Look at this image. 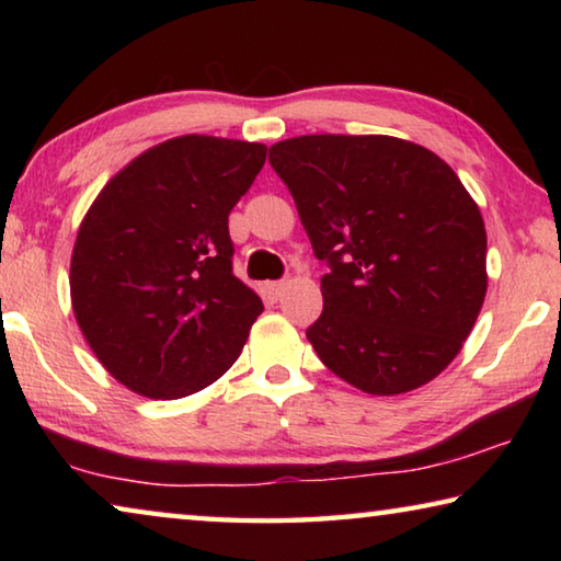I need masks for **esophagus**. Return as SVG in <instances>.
I'll return each mask as SVG.
<instances>
[{"label":"esophagus","instance_id":"esophagus-1","mask_svg":"<svg viewBox=\"0 0 561 561\" xmlns=\"http://www.w3.org/2000/svg\"><path fill=\"white\" fill-rule=\"evenodd\" d=\"M282 291H284V282H264L262 284V294L272 301H277Z\"/></svg>","mask_w":561,"mask_h":561}]
</instances>
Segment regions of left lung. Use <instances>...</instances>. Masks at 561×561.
<instances>
[{"instance_id": "obj_1", "label": "left lung", "mask_w": 561, "mask_h": 561, "mask_svg": "<svg viewBox=\"0 0 561 561\" xmlns=\"http://www.w3.org/2000/svg\"><path fill=\"white\" fill-rule=\"evenodd\" d=\"M317 260L307 339L346 383L398 396L433 381L488 291L485 222L455 170L393 136H299L270 148Z\"/></svg>"}]
</instances>
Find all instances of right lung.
Masks as SVG:
<instances>
[{"mask_svg":"<svg viewBox=\"0 0 561 561\" xmlns=\"http://www.w3.org/2000/svg\"><path fill=\"white\" fill-rule=\"evenodd\" d=\"M267 160L247 140L170 138L118 170L76 234L71 307L103 368L173 401L215 383L262 299L232 274L227 217Z\"/></svg>","mask_w":561,"mask_h":561,"instance_id":"obj_1","label":"right lung"}]
</instances>
